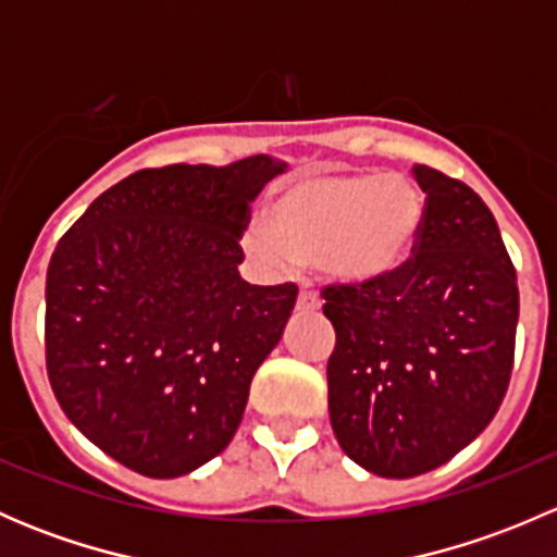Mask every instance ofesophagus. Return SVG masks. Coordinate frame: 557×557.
Segmentation results:
<instances>
[{
  "label": "esophagus",
  "instance_id": "esophagus-1",
  "mask_svg": "<svg viewBox=\"0 0 557 557\" xmlns=\"http://www.w3.org/2000/svg\"><path fill=\"white\" fill-rule=\"evenodd\" d=\"M320 307H323V301L318 299V296L312 294V290H301L299 294V301H296V310L299 312H318Z\"/></svg>",
  "mask_w": 557,
  "mask_h": 557
}]
</instances>
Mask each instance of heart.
<instances>
[{
  "label": "heart",
  "instance_id": "1",
  "mask_svg": "<svg viewBox=\"0 0 557 557\" xmlns=\"http://www.w3.org/2000/svg\"><path fill=\"white\" fill-rule=\"evenodd\" d=\"M267 228L245 234L261 261L318 263L345 288H377L407 272L425 228V199L398 174H307L274 185Z\"/></svg>",
  "mask_w": 557,
  "mask_h": 557
}]
</instances>
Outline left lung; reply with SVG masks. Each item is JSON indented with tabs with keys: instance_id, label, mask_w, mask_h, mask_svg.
<instances>
[{
	"instance_id": "left-lung-1",
	"label": "left lung",
	"mask_w": 557,
	"mask_h": 557,
	"mask_svg": "<svg viewBox=\"0 0 557 557\" xmlns=\"http://www.w3.org/2000/svg\"><path fill=\"white\" fill-rule=\"evenodd\" d=\"M425 228L407 272L377 288L329 285V418L347 458L387 480L447 463L507 393L518 274L485 201L460 180L414 166Z\"/></svg>"
}]
</instances>
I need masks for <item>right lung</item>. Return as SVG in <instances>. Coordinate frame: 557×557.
<instances>
[{"instance_id": "add662e5", "label": "right lung", "mask_w": 557, "mask_h": 557, "mask_svg": "<svg viewBox=\"0 0 557 557\" xmlns=\"http://www.w3.org/2000/svg\"><path fill=\"white\" fill-rule=\"evenodd\" d=\"M285 166L250 156L134 172L55 245L50 387L72 425L132 471L190 474L237 434L299 294L239 277L247 205Z\"/></svg>"}]
</instances>
